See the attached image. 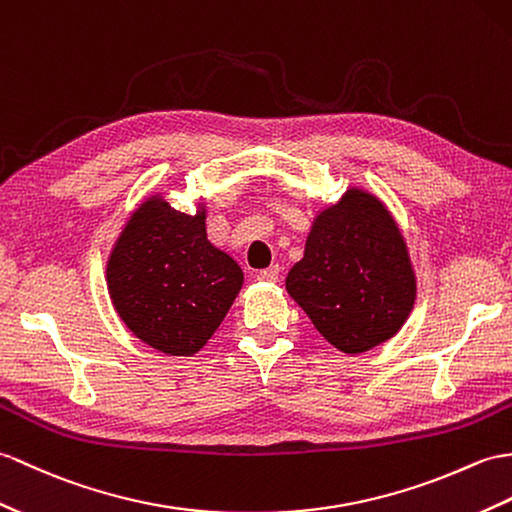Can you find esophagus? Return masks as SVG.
I'll list each match as a JSON object with an SVG mask.
<instances>
[{"label":"esophagus","mask_w":512,"mask_h":512,"mask_svg":"<svg viewBox=\"0 0 512 512\" xmlns=\"http://www.w3.org/2000/svg\"><path fill=\"white\" fill-rule=\"evenodd\" d=\"M279 275H281V268H279V266H270V268H266V270H259V272H257V281L272 283V281L279 279Z\"/></svg>","instance_id":"34e87169"}]
</instances>
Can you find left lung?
I'll use <instances>...</instances> for the list:
<instances>
[{
  "label": "left lung",
  "instance_id": "8db88e82",
  "mask_svg": "<svg viewBox=\"0 0 512 512\" xmlns=\"http://www.w3.org/2000/svg\"><path fill=\"white\" fill-rule=\"evenodd\" d=\"M285 288L342 353L371 351L395 336L417 299L397 222L384 202L355 187L318 213Z\"/></svg>",
  "mask_w": 512,
  "mask_h": 512
}]
</instances>
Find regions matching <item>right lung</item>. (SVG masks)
<instances>
[{
    "label": "right lung",
    "instance_id": "obj_1",
    "mask_svg": "<svg viewBox=\"0 0 512 512\" xmlns=\"http://www.w3.org/2000/svg\"><path fill=\"white\" fill-rule=\"evenodd\" d=\"M117 314L152 349L194 355L242 288V268L207 240L205 209L176 211L146 200L124 227L106 266Z\"/></svg>",
    "mask_w": 512,
    "mask_h": 512
}]
</instances>
